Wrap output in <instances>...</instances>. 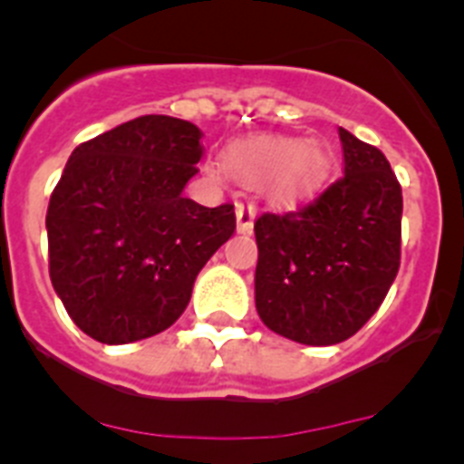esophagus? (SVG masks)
Returning <instances> with one entry per match:
<instances>
[{
	"label": "esophagus",
	"mask_w": 464,
	"mask_h": 464,
	"mask_svg": "<svg viewBox=\"0 0 464 464\" xmlns=\"http://www.w3.org/2000/svg\"><path fill=\"white\" fill-rule=\"evenodd\" d=\"M253 220H256V204L248 199H239L237 202V229L241 235H248L253 229Z\"/></svg>",
	"instance_id": "esophagus-1"
}]
</instances>
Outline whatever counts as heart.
I'll list each match as a JSON object with an SVG mask.
<instances>
[{
    "mask_svg": "<svg viewBox=\"0 0 464 464\" xmlns=\"http://www.w3.org/2000/svg\"><path fill=\"white\" fill-rule=\"evenodd\" d=\"M246 160L262 171H281L290 186H311L325 174L330 158L318 143L299 139H262L246 153Z\"/></svg>",
    "mask_w": 464,
    "mask_h": 464,
    "instance_id": "1",
    "label": "heart"
}]
</instances>
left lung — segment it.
Returning <instances> with one entry per match:
<instances>
[{
	"label": "left lung",
	"mask_w": 464,
	"mask_h": 464,
	"mask_svg": "<svg viewBox=\"0 0 464 464\" xmlns=\"http://www.w3.org/2000/svg\"><path fill=\"white\" fill-rule=\"evenodd\" d=\"M343 176L293 211L256 220L262 323L306 346L346 342L400 269L401 188L376 146L339 127Z\"/></svg>",
	"instance_id": "8db88e82"
}]
</instances>
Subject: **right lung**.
Returning <instances> with one entry per match:
<instances>
[{
	"label": "right lung",
	"instance_id": "add662e5",
	"mask_svg": "<svg viewBox=\"0 0 464 464\" xmlns=\"http://www.w3.org/2000/svg\"><path fill=\"white\" fill-rule=\"evenodd\" d=\"M202 130L141 116L76 146L46 213L48 272L72 321L102 343L179 321L199 269L235 235V204L183 197Z\"/></svg>",
	"mask_w": 464,
	"mask_h": 464
}]
</instances>
